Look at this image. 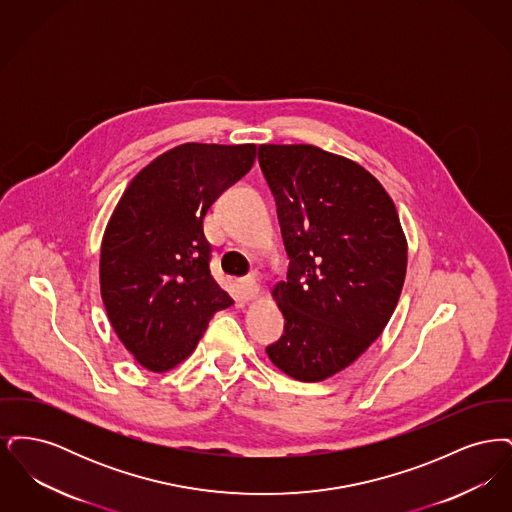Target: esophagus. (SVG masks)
<instances>
[{"label":"esophagus","instance_id":"esophagus-1","mask_svg":"<svg viewBox=\"0 0 512 512\" xmlns=\"http://www.w3.org/2000/svg\"><path fill=\"white\" fill-rule=\"evenodd\" d=\"M238 288H240V293H242V297H244L245 301L255 299V297L259 295V292H261V288H259V284H257V280H255L253 276L240 278V280H238Z\"/></svg>","mask_w":512,"mask_h":512}]
</instances>
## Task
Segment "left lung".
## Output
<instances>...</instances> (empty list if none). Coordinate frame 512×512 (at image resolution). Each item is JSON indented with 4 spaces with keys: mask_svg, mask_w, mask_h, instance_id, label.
<instances>
[{
    "mask_svg": "<svg viewBox=\"0 0 512 512\" xmlns=\"http://www.w3.org/2000/svg\"><path fill=\"white\" fill-rule=\"evenodd\" d=\"M276 199L288 280L272 297L284 336L268 359L301 382H320L357 361L397 307L407 238L384 186L359 163L309 144L259 146Z\"/></svg>",
    "mask_w": 512,
    "mask_h": 512,
    "instance_id": "1",
    "label": "left lung"
}]
</instances>
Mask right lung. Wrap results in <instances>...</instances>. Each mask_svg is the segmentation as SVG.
I'll return each mask as SVG.
<instances>
[{"instance_id": "obj_1", "label": "right lung", "mask_w": 512, "mask_h": 512, "mask_svg": "<svg viewBox=\"0 0 512 512\" xmlns=\"http://www.w3.org/2000/svg\"><path fill=\"white\" fill-rule=\"evenodd\" d=\"M255 155V144L172 147L132 178L107 222L101 299L122 345L151 372L188 359L211 317L234 303L211 276L203 219Z\"/></svg>"}]
</instances>
